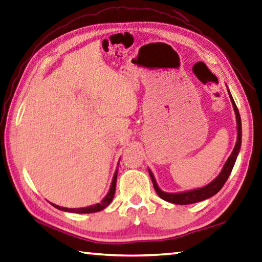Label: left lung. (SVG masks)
I'll list each match as a JSON object with an SVG mask.
<instances>
[{
  "label": "left lung",
  "mask_w": 262,
  "mask_h": 262,
  "mask_svg": "<svg viewBox=\"0 0 262 262\" xmlns=\"http://www.w3.org/2000/svg\"><path fill=\"white\" fill-rule=\"evenodd\" d=\"M227 89H228V87H227ZM228 94H229L230 101L232 103V107H234V111L236 115L237 141H236L234 150H232L231 155L229 156V158L227 159L226 164H225V166H223V168L220 172V174H219L217 177L212 181V182L205 185V187L197 188L193 190H188V191H182V192H165L158 187L154 174H152V172L149 169L150 178L152 180V183H154L156 192L161 199H164V201L168 202V203L177 204V205H189V204L205 201V199L211 198L212 196H214V194L220 191L221 188L223 187V184L226 183V181L228 180V178H229L231 170H232V168H234V165L236 163L237 156H238V154H239L241 145H242V120H241L238 108H237V106H236L235 101L231 96L229 89H228Z\"/></svg>",
  "instance_id": "left-lung-1"
}]
</instances>
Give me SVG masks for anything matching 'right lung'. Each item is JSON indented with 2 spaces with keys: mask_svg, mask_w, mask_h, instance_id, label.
I'll use <instances>...</instances> for the list:
<instances>
[{
  "mask_svg": "<svg viewBox=\"0 0 262 262\" xmlns=\"http://www.w3.org/2000/svg\"><path fill=\"white\" fill-rule=\"evenodd\" d=\"M117 175H118V168L116 169L115 175H113L112 183H111L110 189H108V192H107L106 196L102 199L101 203L95 204V205H90V206H87V207H80V208H66V207L55 205V204H52V205H54L56 208H58V210H60V211L71 212V213H95V212L102 211V210H104V208L110 205V203L112 202L113 197H115L116 185H117Z\"/></svg>",
  "mask_w": 262,
  "mask_h": 262,
  "instance_id": "1",
  "label": "right lung"
}]
</instances>
